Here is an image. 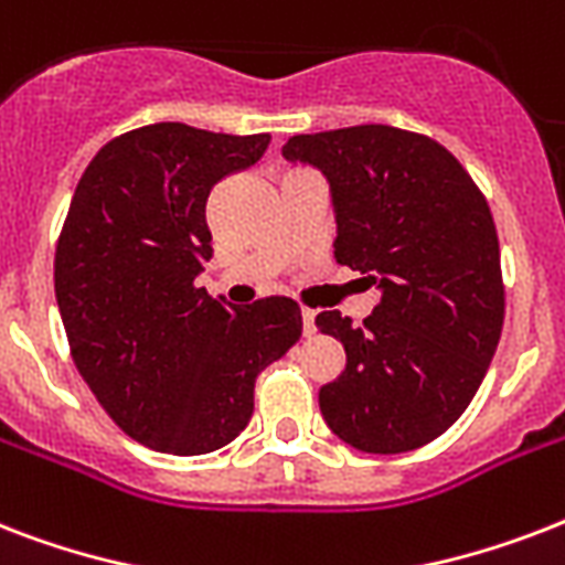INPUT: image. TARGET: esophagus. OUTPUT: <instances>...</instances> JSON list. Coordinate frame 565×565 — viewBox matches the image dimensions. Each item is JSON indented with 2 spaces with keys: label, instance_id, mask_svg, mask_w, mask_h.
Listing matches in <instances>:
<instances>
[{
  "label": "esophagus",
  "instance_id": "1",
  "mask_svg": "<svg viewBox=\"0 0 565 565\" xmlns=\"http://www.w3.org/2000/svg\"><path fill=\"white\" fill-rule=\"evenodd\" d=\"M301 326H305V334H313L317 331V313L310 308H301Z\"/></svg>",
  "mask_w": 565,
  "mask_h": 565
}]
</instances>
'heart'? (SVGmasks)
Listing matches in <instances>:
<instances>
[{
  "label": "heart",
  "mask_w": 565,
  "mask_h": 565,
  "mask_svg": "<svg viewBox=\"0 0 565 565\" xmlns=\"http://www.w3.org/2000/svg\"><path fill=\"white\" fill-rule=\"evenodd\" d=\"M299 170H301V167H299Z\"/></svg>",
  "instance_id": "heart-1"
}]
</instances>
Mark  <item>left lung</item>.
<instances>
[{"instance_id":"obj_1","label":"left lung","mask_w":565,"mask_h":565,"mask_svg":"<svg viewBox=\"0 0 565 565\" xmlns=\"http://www.w3.org/2000/svg\"><path fill=\"white\" fill-rule=\"evenodd\" d=\"M284 154L334 190L340 264L381 287L361 328L322 310L317 328L345 349L319 390L328 428L370 455L446 434L478 393L504 326V278L490 204L434 137L393 126L296 135Z\"/></svg>"}]
</instances>
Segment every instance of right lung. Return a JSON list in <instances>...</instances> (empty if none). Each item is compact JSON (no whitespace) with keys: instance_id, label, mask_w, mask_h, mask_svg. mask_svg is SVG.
<instances>
[{"instance_id":"add662e5","label":"right lung","mask_w":565,"mask_h":565,"mask_svg":"<svg viewBox=\"0 0 565 565\" xmlns=\"http://www.w3.org/2000/svg\"><path fill=\"white\" fill-rule=\"evenodd\" d=\"M269 135L154 122L114 137L75 188L55 246V296L75 370L128 437L167 455L228 446L255 381L301 337L287 296L231 308L195 287L211 260L204 204Z\"/></svg>"}]
</instances>
